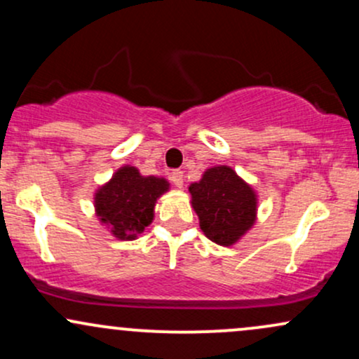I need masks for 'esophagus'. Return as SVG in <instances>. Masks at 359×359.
I'll return each instance as SVG.
<instances>
[{
	"instance_id": "esophagus-1",
	"label": "esophagus",
	"mask_w": 359,
	"mask_h": 359,
	"mask_svg": "<svg viewBox=\"0 0 359 359\" xmlns=\"http://www.w3.org/2000/svg\"><path fill=\"white\" fill-rule=\"evenodd\" d=\"M170 180L175 187H182L184 185V172L182 170H174L170 174Z\"/></svg>"
}]
</instances>
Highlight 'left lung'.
Listing matches in <instances>:
<instances>
[{
	"mask_svg": "<svg viewBox=\"0 0 359 359\" xmlns=\"http://www.w3.org/2000/svg\"><path fill=\"white\" fill-rule=\"evenodd\" d=\"M189 191L201 229L217 245L231 246L257 219V194L231 167L208 168Z\"/></svg>",
	"mask_w": 359,
	"mask_h": 359,
	"instance_id": "1",
	"label": "left lung"
}]
</instances>
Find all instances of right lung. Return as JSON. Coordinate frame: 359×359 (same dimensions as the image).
<instances>
[{
    "instance_id": "add662e5",
    "label": "right lung",
    "mask_w": 359,
    "mask_h": 359,
    "mask_svg": "<svg viewBox=\"0 0 359 359\" xmlns=\"http://www.w3.org/2000/svg\"><path fill=\"white\" fill-rule=\"evenodd\" d=\"M168 191L158 177H143L135 167H121L94 197L101 222L119 240H135L154 219L156 199Z\"/></svg>"
}]
</instances>
